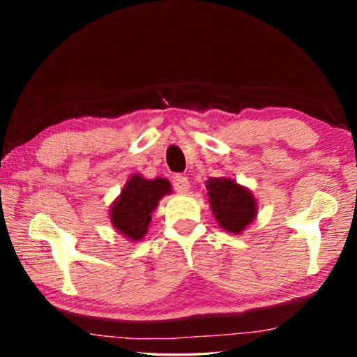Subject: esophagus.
<instances>
[{"mask_svg": "<svg viewBox=\"0 0 357 357\" xmlns=\"http://www.w3.org/2000/svg\"><path fill=\"white\" fill-rule=\"evenodd\" d=\"M173 187L174 190L179 192V193H185L189 190V178L184 176V174H176V176L173 178Z\"/></svg>", "mask_w": 357, "mask_h": 357, "instance_id": "1", "label": "esophagus"}]
</instances>
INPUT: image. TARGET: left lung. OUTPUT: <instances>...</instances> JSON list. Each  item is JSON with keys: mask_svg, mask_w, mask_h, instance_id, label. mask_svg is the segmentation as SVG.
Instances as JSON below:
<instances>
[{"mask_svg": "<svg viewBox=\"0 0 357 357\" xmlns=\"http://www.w3.org/2000/svg\"><path fill=\"white\" fill-rule=\"evenodd\" d=\"M209 203L217 223L229 233H239L257 215L252 193L228 178L206 181Z\"/></svg>", "mask_w": 357, "mask_h": 357, "instance_id": "left-lung-1", "label": "left lung"}]
</instances>
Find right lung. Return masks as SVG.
Masks as SVG:
<instances>
[{
    "instance_id": "add662e5",
    "label": "right lung",
    "mask_w": 357,
    "mask_h": 357,
    "mask_svg": "<svg viewBox=\"0 0 357 357\" xmlns=\"http://www.w3.org/2000/svg\"><path fill=\"white\" fill-rule=\"evenodd\" d=\"M170 190L172 185L164 178L149 181L134 174L113 203L110 213L113 227L132 241L142 239L148 231L157 203Z\"/></svg>"
}]
</instances>
